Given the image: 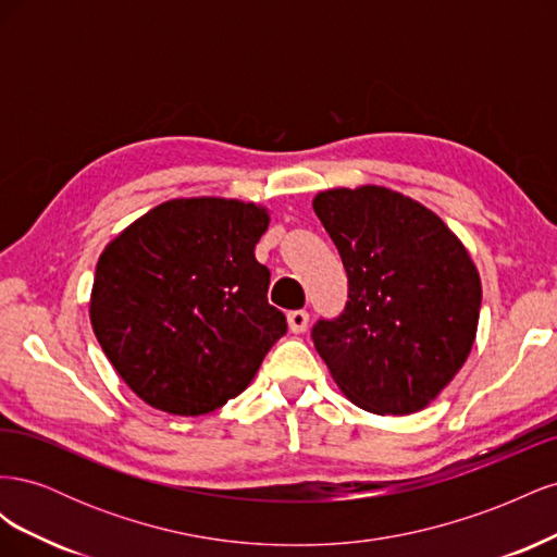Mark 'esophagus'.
I'll list each match as a JSON object with an SVG mask.
<instances>
[{
	"label": "esophagus",
	"mask_w": 557,
	"mask_h": 557,
	"mask_svg": "<svg viewBox=\"0 0 557 557\" xmlns=\"http://www.w3.org/2000/svg\"><path fill=\"white\" fill-rule=\"evenodd\" d=\"M288 325H290V332H295V334L305 332L307 325H309V311H305V309L290 311L288 313Z\"/></svg>",
	"instance_id": "esophagus-1"
}]
</instances>
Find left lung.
Wrapping results in <instances>:
<instances>
[{
  "mask_svg": "<svg viewBox=\"0 0 557 557\" xmlns=\"http://www.w3.org/2000/svg\"><path fill=\"white\" fill-rule=\"evenodd\" d=\"M313 211L348 274L344 311L311 330L315 350L360 409H425L474 344V262L440 215L379 185L320 193Z\"/></svg>",
  "mask_w": 557,
  "mask_h": 557,
  "instance_id": "8db88e82",
  "label": "left lung"
}]
</instances>
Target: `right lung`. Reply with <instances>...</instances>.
<instances>
[{
	"mask_svg": "<svg viewBox=\"0 0 557 557\" xmlns=\"http://www.w3.org/2000/svg\"><path fill=\"white\" fill-rule=\"evenodd\" d=\"M267 223L264 209L237 199H172L99 256L95 336L150 407L215 411L246 391L288 330L267 301L269 269L252 252Z\"/></svg>",
	"mask_w": 557,
	"mask_h": 557,
	"instance_id": "1",
	"label": "right lung"
}]
</instances>
